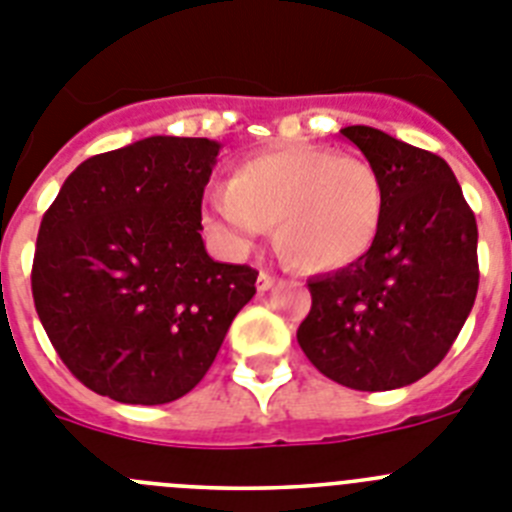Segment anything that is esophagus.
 Segmentation results:
<instances>
[{"mask_svg":"<svg viewBox=\"0 0 512 512\" xmlns=\"http://www.w3.org/2000/svg\"><path fill=\"white\" fill-rule=\"evenodd\" d=\"M275 285V275H270V273H265V270H262L260 275H257V290H260V293H265V290H270Z\"/></svg>","mask_w":512,"mask_h":512,"instance_id":"1","label":"esophagus"}]
</instances>
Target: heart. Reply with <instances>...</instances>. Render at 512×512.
I'll use <instances>...</instances> for the list:
<instances>
[{
	"label": "heart",
	"mask_w": 512,
	"mask_h": 512,
	"mask_svg": "<svg viewBox=\"0 0 512 512\" xmlns=\"http://www.w3.org/2000/svg\"><path fill=\"white\" fill-rule=\"evenodd\" d=\"M385 216V181L370 160L331 147L288 145L237 163L204 199V222L229 252H247L275 224V250L301 273L359 262Z\"/></svg>",
	"instance_id": "b5f03b06"
}]
</instances>
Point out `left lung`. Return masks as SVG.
I'll use <instances>...</instances> for the list:
<instances>
[{"label": "left lung", "mask_w": 512, "mask_h": 512, "mask_svg": "<svg viewBox=\"0 0 512 512\" xmlns=\"http://www.w3.org/2000/svg\"><path fill=\"white\" fill-rule=\"evenodd\" d=\"M342 135L385 181V216L354 265L308 280L298 344L344 388L395 390L434 370L477 296V222L439 155L354 124Z\"/></svg>", "instance_id": "left-lung-1"}]
</instances>
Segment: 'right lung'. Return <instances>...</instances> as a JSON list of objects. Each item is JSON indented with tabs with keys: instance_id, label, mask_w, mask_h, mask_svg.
Listing matches in <instances>:
<instances>
[{
	"instance_id": "right-lung-1",
	"label": "right lung",
	"mask_w": 512,
	"mask_h": 512,
	"mask_svg": "<svg viewBox=\"0 0 512 512\" xmlns=\"http://www.w3.org/2000/svg\"><path fill=\"white\" fill-rule=\"evenodd\" d=\"M222 145L155 135L84 160L45 211L32 298L63 365L99 395L160 405L193 390L257 270L211 260L201 199Z\"/></svg>"
}]
</instances>
